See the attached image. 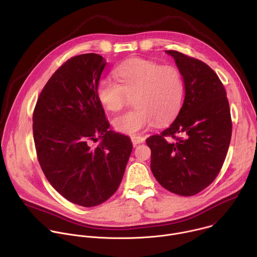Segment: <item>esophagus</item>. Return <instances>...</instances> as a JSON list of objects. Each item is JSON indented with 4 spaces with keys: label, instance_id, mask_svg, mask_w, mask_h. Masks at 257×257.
I'll return each mask as SVG.
<instances>
[{
    "label": "esophagus",
    "instance_id": "esophagus-1",
    "mask_svg": "<svg viewBox=\"0 0 257 257\" xmlns=\"http://www.w3.org/2000/svg\"><path fill=\"white\" fill-rule=\"evenodd\" d=\"M144 137H142V136H138V135H132L131 136V141H132V143H133V145L134 146H136L137 144H139V143H142V142H144Z\"/></svg>",
    "mask_w": 257,
    "mask_h": 257
}]
</instances>
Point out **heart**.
<instances>
[{
	"label": "heart",
	"mask_w": 257,
	"mask_h": 257,
	"mask_svg": "<svg viewBox=\"0 0 257 257\" xmlns=\"http://www.w3.org/2000/svg\"><path fill=\"white\" fill-rule=\"evenodd\" d=\"M118 81L101 79L96 86V97L108 112L116 113L133 98L134 109L114 119L118 132L135 134L152 127L156 121L172 120L182 104L184 81L174 66L141 58L121 63L113 71Z\"/></svg>",
	"instance_id": "1"
}]
</instances>
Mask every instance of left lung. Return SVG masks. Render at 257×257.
Wrapping results in <instances>:
<instances>
[{
  "mask_svg": "<svg viewBox=\"0 0 257 257\" xmlns=\"http://www.w3.org/2000/svg\"><path fill=\"white\" fill-rule=\"evenodd\" d=\"M181 72L184 102L175 121L146 139L151 169L172 193L192 196L210 185L225 162L232 135V119L225 87L202 61L167 51Z\"/></svg>",
  "mask_w": 257,
  "mask_h": 257,
  "instance_id": "obj_1",
  "label": "left lung"
}]
</instances>
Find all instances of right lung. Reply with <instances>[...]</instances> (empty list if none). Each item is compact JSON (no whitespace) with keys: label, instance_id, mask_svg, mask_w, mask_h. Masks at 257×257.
<instances>
[{"label":"right lung","instance_id":"right-lung-1","mask_svg":"<svg viewBox=\"0 0 257 257\" xmlns=\"http://www.w3.org/2000/svg\"><path fill=\"white\" fill-rule=\"evenodd\" d=\"M105 64L93 53L67 60L43 88L32 115L36 156L46 178L63 197L84 207L117 191L132 152L128 136L108 130L96 97Z\"/></svg>","mask_w":257,"mask_h":257}]
</instances>
